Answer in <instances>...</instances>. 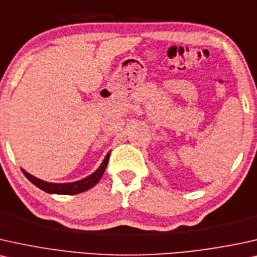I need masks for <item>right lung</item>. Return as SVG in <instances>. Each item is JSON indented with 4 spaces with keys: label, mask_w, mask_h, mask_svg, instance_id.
<instances>
[{
    "label": "right lung",
    "mask_w": 257,
    "mask_h": 257,
    "mask_svg": "<svg viewBox=\"0 0 257 257\" xmlns=\"http://www.w3.org/2000/svg\"><path fill=\"white\" fill-rule=\"evenodd\" d=\"M110 154H106L104 160H103L102 165H100L98 170H97L95 173L89 175V177L85 178V179L74 181V183H67V184H52V183H46V181L38 179V178L33 177V175L28 174L27 172L22 170L26 178L31 181L32 184H34L35 186L40 188V190L45 191L47 193H56V194H77L82 193L84 191L89 190V188L93 187L95 185L98 183L102 178L103 173H104L106 166H108Z\"/></svg>",
    "instance_id": "add662e5"
}]
</instances>
